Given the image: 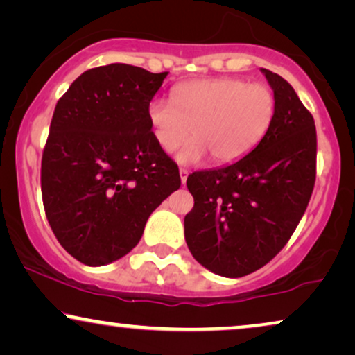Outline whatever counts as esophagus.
<instances>
[{
    "label": "esophagus",
    "instance_id": "obj_1",
    "mask_svg": "<svg viewBox=\"0 0 355 355\" xmlns=\"http://www.w3.org/2000/svg\"><path fill=\"white\" fill-rule=\"evenodd\" d=\"M179 176H181V182L184 184V186H186V182H187V176H189V173H187V169H179Z\"/></svg>",
    "mask_w": 355,
    "mask_h": 355
}]
</instances>
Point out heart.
<instances>
[{
  "label": "heart",
  "mask_w": 355,
  "mask_h": 355,
  "mask_svg": "<svg viewBox=\"0 0 355 355\" xmlns=\"http://www.w3.org/2000/svg\"><path fill=\"white\" fill-rule=\"evenodd\" d=\"M147 116L158 147L174 152L189 134L193 139L178 153L182 164L211 155L216 163L236 162L263 139L275 116V95L263 84L218 77L174 87L173 101L153 98Z\"/></svg>",
  "instance_id": "1"
}]
</instances>
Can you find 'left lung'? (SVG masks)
<instances>
[{"label":"left lung","instance_id":"1","mask_svg":"<svg viewBox=\"0 0 355 355\" xmlns=\"http://www.w3.org/2000/svg\"><path fill=\"white\" fill-rule=\"evenodd\" d=\"M260 71L275 95V116L263 139L244 158L187 178L193 197L184 218L187 247L198 263L225 278L254 273L283 249L315 184L312 114L283 77Z\"/></svg>","mask_w":355,"mask_h":355}]
</instances>
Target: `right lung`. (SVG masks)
I'll return each instance as SVG.
<instances>
[{
    "label": "right lung",
    "mask_w": 355,
    "mask_h": 355,
    "mask_svg": "<svg viewBox=\"0 0 355 355\" xmlns=\"http://www.w3.org/2000/svg\"><path fill=\"white\" fill-rule=\"evenodd\" d=\"M166 76L113 62L85 71L58 101L42 158L43 207L84 265L129 254L152 211L181 187L147 116Z\"/></svg>",
    "instance_id": "obj_1"
}]
</instances>
